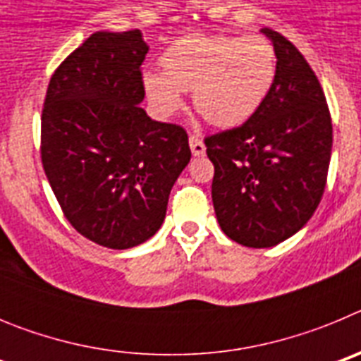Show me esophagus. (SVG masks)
Here are the masks:
<instances>
[{
	"instance_id": "obj_1",
	"label": "esophagus",
	"mask_w": 361,
	"mask_h": 361,
	"mask_svg": "<svg viewBox=\"0 0 361 361\" xmlns=\"http://www.w3.org/2000/svg\"><path fill=\"white\" fill-rule=\"evenodd\" d=\"M190 148L195 157H202L204 153H206V145H204L202 139L197 135H190Z\"/></svg>"
}]
</instances>
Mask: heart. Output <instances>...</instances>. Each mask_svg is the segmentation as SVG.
<instances>
[{
  "instance_id": "heart-1",
  "label": "heart",
  "mask_w": 361,
  "mask_h": 361,
  "mask_svg": "<svg viewBox=\"0 0 361 361\" xmlns=\"http://www.w3.org/2000/svg\"><path fill=\"white\" fill-rule=\"evenodd\" d=\"M164 72L146 70L142 86L153 110L171 117L193 90V104L212 124L233 128L260 110L276 78V54L262 37L190 36L162 56Z\"/></svg>"
}]
</instances>
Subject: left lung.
<instances>
[{"label":"left lung","instance_id":"left-lung-1","mask_svg":"<svg viewBox=\"0 0 361 361\" xmlns=\"http://www.w3.org/2000/svg\"><path fill=\"white\" fill-rule=\"evenodd\" d=\"M260 32L276 54L269 95L242 126L206 139L216 220L245 247H273L307 224L324 195L333 148L329 108L309 63L282 34Z\"/></svg>","mask_w":361,"mask_h":361}]
</instances>
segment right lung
<instances>
[{"instance_id": "add662e5", "label": "right lung", "mask_w": 361, "mask_h": 361, "mask_svg": "<svg viewBox=\"0 0 361 361\" xmlns=\"http://www.w3.org/2000/svg\"><path fill=\"white\" fill-rule=\"evenodd\" d=\"M148 44L141 30L95 32L50 79L41 161L78 233L128 250L161 229L175 180L191 159L188 133L139 104Z\"/></svg>"}]
</instances>
